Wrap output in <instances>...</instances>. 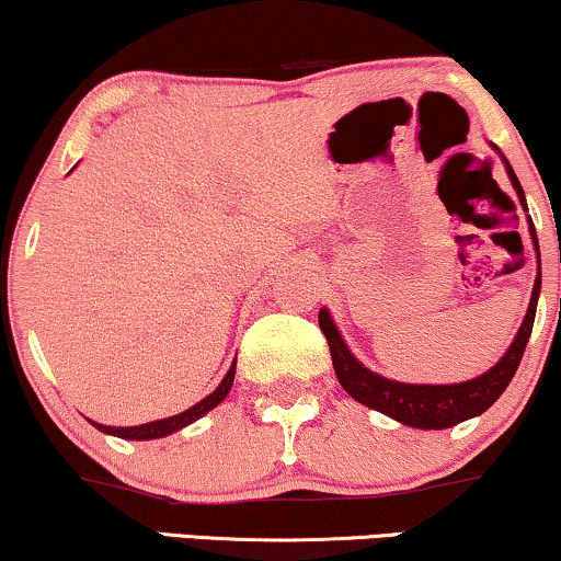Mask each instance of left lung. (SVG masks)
<instances>
[{
    "instance_id": "left-lung-1",
    "label": "left lung",
    "mask_w": 561,
    "mask_h": 561,
    "mask_svg": "<svg viewBox=\"0 0 561 561\" xmlns=\"http://www.w3.org/2000/svg\"><path fill=\"white\" fill-rule=\"evenodd\" d=\"M503 163H505V171H508L513 188H516V194L520 198V206H524V211H528L524 188H520L516 173H513L508 160L503 158ZM528 232H531L536 255H539V240H536V229L531 225V219H528ZM539 294H541V263H539V275H536L531 304H528L524 324H520L511 347L505 350V355L497 359L488 373H482L478 378L465 380V382H451V386H411V382L382 378V375L367 370V367L352 355L350 347L342 340L340 329H336L327 309L319 311V327L327 336L329 352H332L336 380L342 382V388L347 390L355 401H359L373 411L386 413V416L401 421L405 426L449 428L459 424V421H467L472 416H480V413H485L490 405L503 396V390L508 388V382L513 380V375H516L520 365V357H524L526 352L528 336H531Z\"/></svg>"
}]
</instances>
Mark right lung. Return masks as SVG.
Wrapping results in <instances>:
<instances>
[{"mask_svg": "<svg viewBox=\"0 0 561 561\" xmlns=\"http://www.w3.org/2000/svg\"><path fill=\"white\" fill-rule=\"evenodd\" d=\"M234 367H237V359L229 367V373L225 375V380L219 382V388L209 393L206 398H202L196 405H191L183 413H175V416H168V419H160V421H150V424H140V426H104V424H96V421H91L99 432L104 434H112V436H119V439H135V442H145V439H160V436H168L173 432H179V428L194 424L196 419H202L204 413H209L211 409H217V405L225 401L229 390H232V382H234Z\"/></svg>", "mask_w": 561, "mask_h": 561, "instance_id": "right-lung-1", "label": "right lung"}]
</instances>
